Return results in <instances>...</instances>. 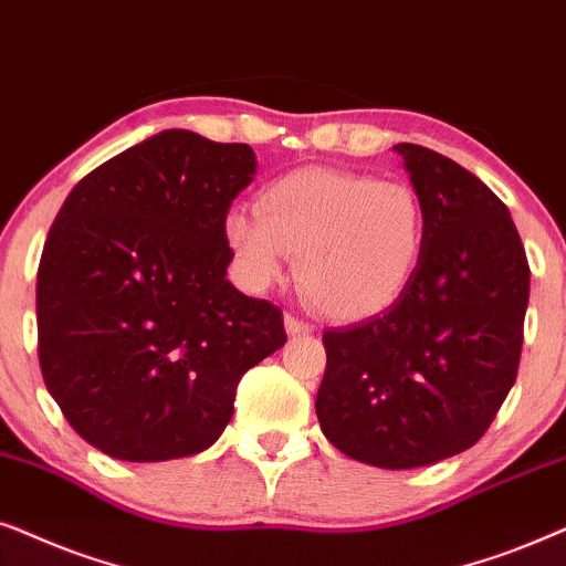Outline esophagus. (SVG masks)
<instances>
[{
	"label": "esophagus",
	"instance_id": "34e87169",
	"mask_svg": "<svg viewBox=\"0 0 566 566\" xmlns=\"http://www.w3.org/2000/svg\"><path fill=\"white\" fill-rule=\"evenodd\" d=\"M284 328H287L290 336H307V334H313L311 323L300 321L297 315H292V313L284 315Z\"/></svg>",
	"mask_w": 566,
	"mask_h": 566
}]
</instances>
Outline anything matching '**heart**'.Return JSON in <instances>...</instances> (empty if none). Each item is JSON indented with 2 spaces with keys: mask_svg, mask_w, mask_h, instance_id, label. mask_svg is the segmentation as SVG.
<instances>
[{
  "mask_svg": "<svg viewBox=\"0 0 566 566\" xmlns=\"http://www.w3.org/2000/svg\"><path fill=\"white\" fill-rule=\"evenodd\" d=\"M224 238L251 287L282 282L290 255L305 297L328 318L352 323L388 311L409 287L427 214L401 180L305 168L263 188L255 217L230 212Z\"/></svg>",
  "mask_w": 566,
  "mask_h": 566,
  "instance_id": "heart-1",
  "label": "heart"
}]
</instances>
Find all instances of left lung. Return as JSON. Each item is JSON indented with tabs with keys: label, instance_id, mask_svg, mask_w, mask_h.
Returning a JSON list of instances; mask_svg holds the SVG:
<instances>
[{
	"label": "left lung",
	"instance_id": "obj_1",
	"mask_svg": "<svg viewBox=\"0 0 566 566\" xmlns=\"http://www.w3.org/2000/svg\"><path fill=\"white\" fill-rule=\"evenodd\" d=\"M403 157L427 214L411 284L386 313L323 334L315 413L334 448L419 469L476 446L517 378L531 269L510 209L450 157Z\"/></svg>",
	"mask_w": 566,
	"mask_h": 566
}]
</instances>
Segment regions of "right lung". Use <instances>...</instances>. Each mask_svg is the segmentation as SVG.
<instances>
[{
    "mask_svg": "<svg viewBox=\"0 0 566 566\" xmlns=\"http://www.w3.org/2000/svg\"><path fill=\"white\" fill-rule=\"evenodd\" d=\"M248 145L168 129L87 172L38 266V359L74 432L132 463L196 455L243 375L287 342L282 311L228 282L224 220Z\"/></svg>",
    "mask_w": 566,
    "mask_h": 566,
    "instance_id": "add662e5",
    "label": "right lung"
}]
</instances>
